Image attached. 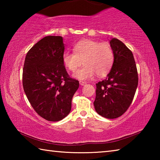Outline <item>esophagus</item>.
I'll return each mask as SVG.
<instances>
[{
    "label": "esophagus",
    "mask_w": 160,
    "mask_h": 160,
    "mask_svg": "<svg viewBox=\"0 0 160 160\" xmlns=\"http://www.w3.org/2000/svg\"><path fill=\"white\" fill-rule=\"evenodd\" d=\"M86 84H87L86 82H84V81H80V85L83 86V85H85Z\"/></svg>",
    "instance_id": "obj_1"
}]
</instances>
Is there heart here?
Instances as JSON below:
<instances>
[{
    "mask_svg": "<svg viewBox=\"0 0 160 160\" xmlns=\"http://www.w3.org/2000/svg\"><path fill=\"white\" fill-rule=\"evenodd\" d=\"M73 51L64 52L63 61L72 72H76L83 62L85 66L75 74L80 80L91 79L95 74L104 76L112 68L114 60L112 48L107 42L84 39L74 46Z\"/></svg>",
    "mask_w": 160,
    "mask_h": 160,
    "instance_id": "heart-1",
    "label": "heart"
}]
</instances>
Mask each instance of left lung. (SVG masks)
Segmentation results:
<instances>
[{
  "label": "left lung",
  "instance_id": "obj_1",
  "mask_svg": "<svg viewBox=\"0 0 160 160\" xmlns=\"http://www.w3.org/2000/svg\"><path fill=\"white\" fill-rule=\"evenodd\" d=\"M114 60L106 79L96 84L94 109L107 118L125 113L133 99L138 84L136 65L131 51L116 38L110 40Z\"/></svg>",
  "mask_w": 160,
  "mask_h": 160
}]
</instances>
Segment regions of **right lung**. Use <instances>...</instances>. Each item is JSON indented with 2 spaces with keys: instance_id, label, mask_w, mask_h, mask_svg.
I'll use <instances>...</instances> for the list:
<instances>
[{
  "instance_id": "1",
  "label": "right lung",
  "mask_w": 160,
  "mask_h": 160,
  "mask_svg": "<svg viewBox=\"0 0 160 160\" xmlns=\"http://www.w3.org/2000/svg\"><path fill=\"white\" fill-rule=\"evenodd\" d=\"M65 44L61 36H47L27 53L22 85L32 107L49 121H58L69 114L71 102L79 88L64 66Z\"/></svg>"
}]
</instances>
